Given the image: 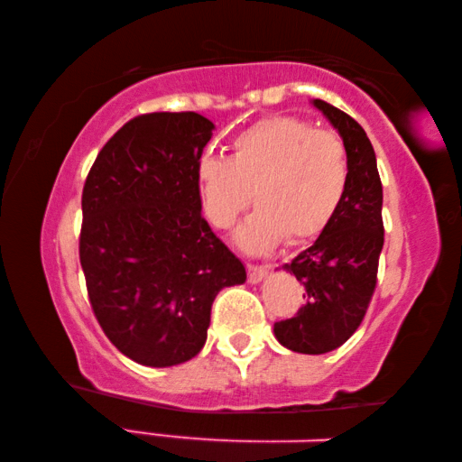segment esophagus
Listing matches in <instances>:
<instances>
[{
    "mask_svg": "<svg viewBox=\"0 0 462 462\" xmlns=\"http://www.w3.org/2000/svg\"><path fill=\"white\" fill-rule=\"evenodd\" d=\"M248 269V281L250 283H259V281H263L264 277H267L269 273V264H246Z\"/></svg>",
    "mask_w": 462,
    "mask_h": 462,
    "instance_id": "obj_1",
    "label": "esophagus"
}]
</instances>
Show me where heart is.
Wrapping results in <instances>:
<instances>
[{"label":"heart","mask_w":462,"mask_h":462,"mask_svg":"<svg viewBox=\"0 0 462 462\" xmlns=\"http://www.w3.org/2000/svg\"><path fill=\"white\" fill-rule=\"evenodd\" d=\"M348 179L342 138L293 116L253 124L232 140L230 156H203L198 165L203 209L216 228H232L253 199L261 203L238 230V245L250 253L285 238H318L338 212Z\"/></svg>","instance_id":"obj_1"}]
</instances>
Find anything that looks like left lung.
Instances as JSON below:
<instances>
[{"instance_id":"obj_1","label":"left lung","mask_w":462,"mask_h":462,"mask_svg":"<svg viewBox=\"0 0 462 462\" xmlns=\"http://www.w3.org/2000/svg\"><path fill=\"white\" fill-rule=\"evenodd\" d=\"M340 132L348 152V189L330 226L283 269L303 285V308L275 322L285 348L324 355L338 348L361 326L377 285L379 254L385 240L383 187L371 140L355 118L324 99H314Z\"/></svg>"}]
</instances>
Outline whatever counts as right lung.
<instances>
[{
    "label": "right lung",
    "mask_w": 462,
    "mask_h": 462,
    "mask_svg": "<svg viewBox=\"0 0 462 462\" xmlns=\"http://www.w3.org/2000/svg\"><path fill=\"white\" fill-rule=\"evenodd\" d=\"M212 130L195 112L136 116L85 179L79 261L91 310L138 365L193 358L216 295L246 281L245 264L201 216L198 165Z\"/></svg>",
    "instance_id": "right-lung-1"
}]
</instances>
